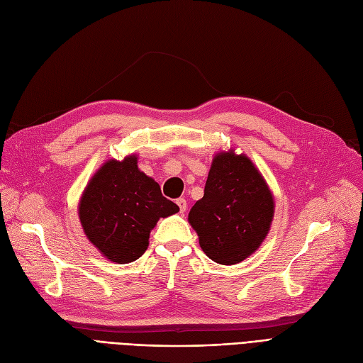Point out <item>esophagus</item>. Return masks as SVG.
<instances>
[{
  "label": "esophagus",
  "instance_id": "esophagus-1",
  "mask_svg": "<svg viewBox=\"0 0 363 363\" xmlns=\"http://www.w3.org/2000/svg\"><path fill=\"white\" fill-rule=\"evenodd\" d=\"M177 206L180 207V213H184L186 208H187V203H186V199H184V198H179V199H177Z\"/></svg>",
  "mask_w": 363,
  "mask_h": 363
}]
</instances>
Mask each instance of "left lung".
<instances>
[{"label": "left lung", "mask_w": 363, "mask_h": 363, "mask_svg": "<svg viewBox=\"0 0 363 363\" xmlns=\"http://www.w3.org/2000/svg\"><path fill=\"white\" fill-rule=\"evenodd\" d=\"M274 216V198L259 169L234 148L215 155L204 196L187 220L204 254L218 264L233 266L251 257L264 242Z\"/></svg>", "instance_id": "1"}]
</instances>
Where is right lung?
<instances>
[{
	"label": "right lung",
	"instance_id": "add662e5",
	"mask_svg": "<svg viewBox=\"0 0 363 363\" xmlns=\"http://www.w3.org/2000/svg\"><path fill=\"white\" fill-rule=\"evenodd\" d=\"M179 210L138 168V156L128 155L106 160L93 174L79 198L78 216L99 252L116 264H128L145 252L157 220Z\"/></svg>",
	"mask_w": 363,
	"mask_h": 363
}]
</instances>
